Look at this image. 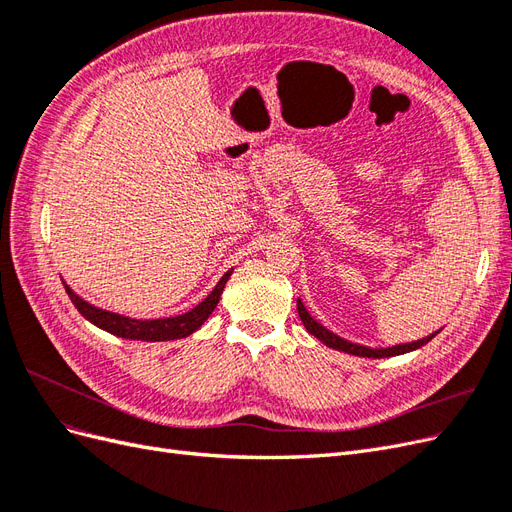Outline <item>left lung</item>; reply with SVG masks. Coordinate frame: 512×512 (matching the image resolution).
I'll return each mask as SVG.
<instances>
[{
	"instance_id": "obj_1",
	"label": "left lung",
	"mask_w": 512,
	"mask_h": 512,
	"mask_svg": "<svg viewBox=\"0 0 512 512\" xmlns=\"http://www.w3.org/2000/svg\"><path fill=\"white\" fill-rule=\"evenodd\" d=\"M297 309H299V318L305 324V329L312 333L314 337H318L324 346H329V348L339 350V352H346V354H354V356H367V359H384V356H397V354L412 352L416 348L425 346L427 342H431V339L436 337V333H438V331L431 333L429 337L418 339V342H412V344H399V346H393V348H367V346L352 344V342H348V339L339 337L333 331H329L327 327H322L318 320H314L312 316H309V312L305 309L301 299H297Z\"/></svg>"
}]
</instances>
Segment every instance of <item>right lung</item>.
<instances>
[{"label": "right lung", "instance_id": "obj_1", "mask_svg": "<svg viewBox=\"0 0 512 512\" xmlns=\"http://www.w3.org/2000/svg\"><path fill=\"white\" fill-rule=\"evenodd\" d=\"M232 271H226L222 275V280L218 282L211 290V294H207L205 301H200L190 312H185L181 316H173V318H158V320H136V318H128L121 316L115 312H106V309H100L96 305H91L87 301H83L79 294H74L70 286H66V292L70 301L74 303V307L79 309L81 316L87 318L91 324H96L98 329L123 337V339H141V342H170V339H181L188 337L194 331H198L203 327L205 320L213 314V309L218 307L222 290L228 282Z\"/></svg>", "mask_w": 512, "mask_h": 512}]
</instances>
